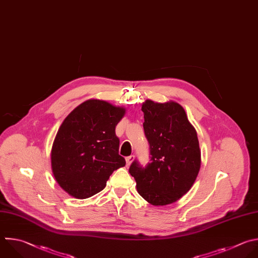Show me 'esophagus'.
<instances>
[{
	"mask_svg": "<svg viewBox=\"0 0 258 258\" xmlns=\"http://www.w3.org/2000/svg\"><path fill=\"white\" fill-rule=\"evenodd\" d=\"M134 159H135V156H134V155H131V156L126 157V158H125V161H126V165H127V166H130V165L133 163Z\"/></svg>",
	"mask_w": 258,
	"mask_h": 258,
	"instance_id": "obj_1",
	"label": "esophagus"
}]
</instances>
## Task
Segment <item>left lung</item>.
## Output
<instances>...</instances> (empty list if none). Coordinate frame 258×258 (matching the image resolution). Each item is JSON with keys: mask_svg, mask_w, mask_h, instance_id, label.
Masks as SVG:
<instances>
[{"mask_svg": "<svg viewBox=\"0 0 258 258\" xmlns=\"http://www.w3.org/2000/svg\"><path fill=\"white\" fill-rule=\"evenodd\" d=\"M142 111L151 163L143 167L135 160L128 171L143 199L153 206H166L182 198L198 177L202 162L198 134L183 107L174 101L146 100Z\"/></svg>", "mask_w": 258, "mask_h": 258, "instance_id": "1", "label": "left lung"}]
</instances>
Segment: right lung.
Listing matches in <instances>:
<instances>
[{"instance_id":"right-lung-1","label":"right lung","mask_w":258,"mask_h":258,"mask_svg":"<svg viewBox=\"0 0 258 258\" xmlns=\"http://www.w3.org/2000/svg\"><path fill=\"white\" fill-rule=\"evenodd\" d=\"M124 113L123 107L90 99L64 118L52 144L51 169L70 196L83 200L98 194L113 171L125 165L115 135Z\"/></svg>"}]
</instances>
